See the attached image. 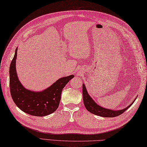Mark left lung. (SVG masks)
I'll return each mask as SVG.
<instances>
[{
  "instance_id": "left-lung-1",
  "label": "left lung",
  "mask_w": 147,
  "mask_h": 147,
  "mask_svg": "<svg viewBox=\"0 0 147 147\" xmlns=\"http://www.w3.org/2000/svg\"><path fill=\"white\" fill-rule=\"evenodd\" d=\"M83 97L84 105H85L87 111L95 115L105 117H114L118 116V115L124 113L133 104V102L135 101V100L134 102H132L129 106H127L125 109L119 111H112L109 110V109H104L100 107V106L98 105L93 100L92 98L88 95V93H87L86 87L84 84L83 85Z\"/></svg>"
}]
</instances>
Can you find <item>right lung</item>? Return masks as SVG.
<instances>
[{"instance_id":"obj_1","label":"right lung","mask_w":147,"mask_h":147,"mask_svg":"<svg viewBox=\"0 0 147 147\" xmlns=\"http://www.w3.org/2000/svg\"><path fill=\"white\" fill-rule=\"evenodd\" d=\"M17 50L9 67V86L14 102L22 111L34 116H45L53 113L59 107L62 89L74 75L60 78L44 91L34 92L28 90L21 85L16 74Z\"/></svg>"}]
</instances>
